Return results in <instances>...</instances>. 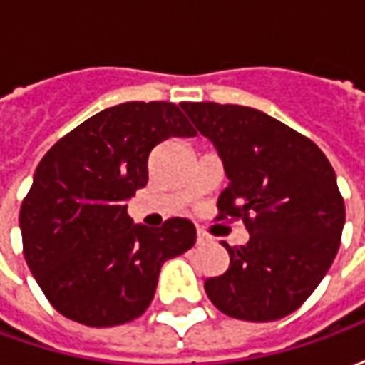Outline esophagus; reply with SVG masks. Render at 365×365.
I'll use <instances>...</instances> for the list:
<instances>
[{
  "mask_svg": "<svg viewBox=\"0 0 365 365\" xmlns=\"http://www.w3.org/2000/svg\"><path fill=\"white\" fill-rule=\"evenodd\" d=\"M213 238H211V235L207 232V230L203 229H197V245H209Z\"/></svg>",
  "mask_w": 365,
  "mask_h": 365,
  "instance_id": "34e87169",
  "label": "esophagus"
}]
</instances>
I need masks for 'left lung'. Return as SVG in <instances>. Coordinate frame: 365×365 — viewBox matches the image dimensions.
Returning a JSON list of instances; mask_svg holds the SVG:
<instances>
[{
    "label": "left lung",
    "mask_w": 365,
    "mask_h": 365,
    "mask_svg": "<svg viewBox=\"0 0 365 365\" xmlns=\"http://www.w3.org/2000/svg\"><path fill=\"white\" fill-rule=\"evenodd\" d=\"M217 146L229 185L217 221L242 219L245 246H222L229 269L205 282L207 297L240 321L297 311L332 266L344 229L336 174L317 144L266 113L213 101L182 103Z\"/></svg>",
    "instance_id": "left-lung-1"
}]
</instances>
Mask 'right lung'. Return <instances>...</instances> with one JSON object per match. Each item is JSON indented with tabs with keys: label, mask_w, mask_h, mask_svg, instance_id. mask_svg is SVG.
<instances>
[{
	"label": "right lung",
	"mask_w": 365,
	"mask_h": 365,
	"mask_svg": "<svg viewBox=\"0 0 365 365\" xmlns=\"http://www.w3.org/2000/svg\"><path fill=\"white\" fill-rule=\"evenodd\" d=\"M175 103L128 101L97 113L36 166L19 213L23 254L51 305L86 327H117L148 309L162 264L195 245L182 217L135 225L127 199L148 183V156L195 136Z\"/></svg>",
	"instance_id": "1"
}]
</instances>
